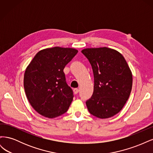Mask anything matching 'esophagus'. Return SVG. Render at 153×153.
<instances>
[{
	"instance_id": "obj_1",
	"label": "esophagus",
	"mask_w": 153,
	"mask_h": 153,
	"mask_svg": "<svg viewBox=\"0 0 153 153\" xmlns=\"http://www.w3.org/2000/svg\"><path fill=\"white\" fill-rule=\"evenodd\" d=\"M73 92H74V94H78V92H79V89H77V88H75V89H73Z\"/></svg>"
}]
</instances>
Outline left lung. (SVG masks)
Instances as JSON below:
<instances>
[{"mask_svg":"<svg viewBox=\"0 0 153 153\" xmlns=\"http://www.w3.org/2000/svg\"><path fill=\"white\" fill-rule=\"evenodd\" d=\"M82 53L89 60L94 75V91L85 102L87 109L98 118L112 117L122 110L130 95V69L123 55L114 49L86 48Z\"/></svg>","mask_w":153,"mask_h":153,"instance_id":"1","label":"left lung"}]
</instances>
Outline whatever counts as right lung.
<instances>
[{
    "label": "right lung",
    "mask_w": 153,
    "mask_h": 153,
    "mask_svg": "<svg viewBox=\"0 0 153 153\" xmlns=\"http://www.w3.org/2000/svg\"><path fill=\"white\" fill-rule=\"evenodd\" d=\"M77 53L78 50L69 48L44 49L27 68L25 94L31 106L41 115L54 118L67 112L74 96L63 70Z\"/></svg>",
    "instance_id": "right-lung-1"
}]
</instances>
